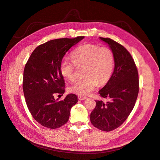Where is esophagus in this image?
I'll list each match as a JSON object with an SVG mask.
<instances>
[{"instance_id": "34e87169", "label": "esophagus", "mask_w": 160, "mask_h": 160, "mask_svg": "<svg viewBox=\"0 0 160 160\" xmlns=\"http://www.w3.org/2000/svg\"><path fill=\"white\" fill-rule=\"evenodd\" d=\"M78 97V99L79 100H80V101H83V100H85L86 99H87V97H83V96H80V95H79Z\"/></svg>"}]
</instances>
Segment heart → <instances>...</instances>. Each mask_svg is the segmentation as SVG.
Returning <instances> with one entry per match:
<instances>
[{
	"instance_id": "1",
	"label": "heart",
	"mask_w": 160,
	"mask_h": 160,
	"mask_svg": "<svg viewBox=\"0 0 160 160\" xmlns=\"http://www.w3.org/2000/svg\"><path fill=\"white\" fill-rule=\"evenodd\" d=\"M74 62L64 58L61 63L60 71L65 79L75 80L76 69L84 68V79L77 82L69 88V91L78 95H88L98 84H104L111 77L114 59L112 51L107 47L87 44L77 48L72 52Z\"/></svg>"
}]
</instances>
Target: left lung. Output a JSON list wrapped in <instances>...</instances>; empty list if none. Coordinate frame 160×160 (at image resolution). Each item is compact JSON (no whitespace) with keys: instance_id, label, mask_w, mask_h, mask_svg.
Returning a JSON list of instances; mask_svg holds the SVG:
<instances>
[{"instance_id":"obj_1","label":"left lung","mask_w":160,"mask_h":160,"mask_svg":"<svg viewBox=\"0 0 160 160\" xmlns=\"http://www.w3.org/2000/svg\"><path fill=\"white\" fill-rule=\"evenodd\" d=\"M100 39L112 51L114 69L107 84L99 91L101 97L110 101H96L90 120L98 129L109 132L121 126L133 109L139 91L138 75L132 56L122 45L110 38Z\"/></svg>"}]
</instances>
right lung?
<instances>
[{
  "mask_svg": "<svg viewBox=\"0 0 160 160\" xmlns=\"http://www.w3.org/2000/svg\"><path fill=\"white\" fill-rule=\"evenodd\" d=\"M84 38L48 41L34 49L26 64L23 91L28 108L32 117L46 128L55 129L64 125L71 108L78 101L74 94H68L63 101L55 99L54 96L65 92V81L60 71L63 56Z\"/></svg>",
  "mask_w": 160,
  "mask_h": 160,
  "instance_id": "1",
  "label": "right lung"
}]
</instances>
